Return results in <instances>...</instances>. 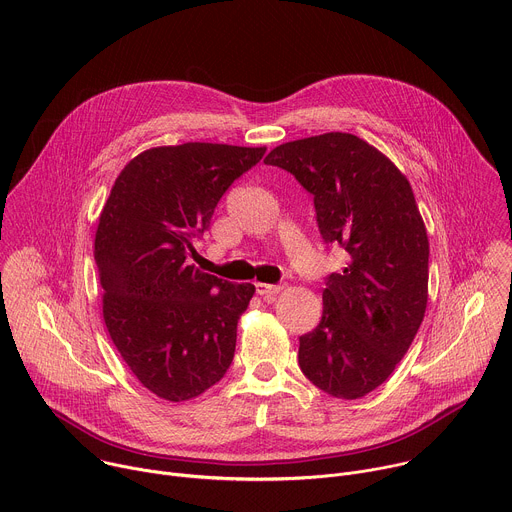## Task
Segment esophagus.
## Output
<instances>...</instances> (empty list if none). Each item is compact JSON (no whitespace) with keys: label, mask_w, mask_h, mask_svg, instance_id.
<instances>
[{"label":"esophagus","mask_w":512,"mask_h":512,"mask_svg":"<svg viewBox=\"0 0 512 512\" xmlns=\"http://www.w3.org/2000/svg\"><path fill=\"white\" fill-rule=\"evenodd\" d=\"M285 289V283H277V285H269V283H255V291L257 296L261 298H275L279 291Z\"/></svg>","instance_id":"obj_1"}]
</instances>
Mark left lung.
<instances>
[{
    "label": "left lung",
    "mask_w": 512,
    "mask_h": 512,
    "mask_svg": "<svg viewBox=\"0 0 512 512\" xmlns=\"http://www.w3.org/2000/svg\"><path fill=\"white\" fill-rule=\"evenodd\" d=\"M265 164L296 176L314 196L322 239L348 253L326 279L320 324L300 336V369L332 397L369 395L391 377L427 308L429 241L411 184L342 131L281 143Z\"/></svg>",
    "instance_id": "left-lung-1"
}]
</instances>
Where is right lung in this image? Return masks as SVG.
I'll list each match as a JSON object with an SVG mask.
<instances>
[{
    "instance_id": "obj_1",
    "label": "right lung",
    "mask_w": 512,
    "mask_h": 512,
    "mask_svg": "<svg viewBox=\"0 0 512 512\" xmlns=\"http://www.w3.org/2000/svg\"><path fill=\"white\" fill-rule=\"evenodd\" d=\"M265 148L188 141L135 156L101 210L95 261L109 336L137 381L188 401L231 367L237 324L255 285L188 265L229 186Z\"/></svg>"
}]
</instances>
